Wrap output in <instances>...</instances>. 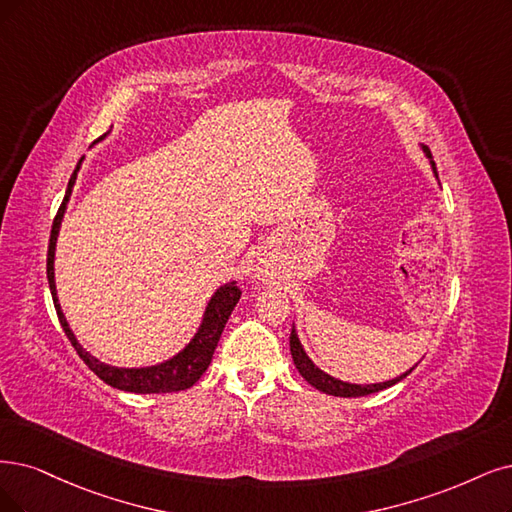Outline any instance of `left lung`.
<instances>
[{"label": "left lung", "mask_w": 512, "mask_h": 512, "mask_svg": "<svg viewBox=\"0 0 512 512\" xmlns=\"http://www.w3.org/2000/svg\"><path fill=\"white\" fill-rule=\"evenodd\" d=\"M424 151L428 154V158H432L428 149H424ZM430 164H432L434 175H437V179H439L437 164H434L432 160H430ZM289 344H291L293 363H295L297 371L301 373V377H304V380H306L308 384H312V386H314L316 390H320V392H327V394H333V396H346V399H350V396H367V394H373V392H380V390H384V388H390V386H394L396 382H401L403 377H407V375L413 371V367H411V369L405 371L403 375L394 377V380H388V382H384V384H367V386L348 384V382H342V380H335V377L327 375L325 371H320V369L310 361L308 354L304 352V348H301V344H299V337H297L295 329H291Z\"/></svg>", "instance_id": "left-lung-1"}]
</instances>
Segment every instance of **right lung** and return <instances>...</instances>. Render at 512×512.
I'll return each mask as SVG.
<instances>
[{
  "instance_id": "obj_1",
  "label": "right lung",
  "mask_w": 512,
  "mask_h": 512,
  "mask_svg": "<svg viewBox=\"0 0 512 512\" xmlns=\"http://www.w3.org/2000/svg\"><path fill=\"white\" fill-rule=\"evenodd\" d=\"M82 162V160H80ZM80 162L75 166L73 175L69 179L67 192L63 198V204L59 206V213H56L54 221H52V232H50V244H48V259H46V274H48V285H50V293H52V301L56 308V316L61 320V327L65 331V335L69 337L71 346L75 348V352L80 354L82 361L88 365L90 371L97 373L101 380L113 388L118 390H126V392H137V394H154V392H179L185 388H192L200 375L208 369L213 361V352L219 344V337L223 333V327L230 318L232 310L236 308L238 299H240V289L236 287V282H227V285L219 287L217 293L211 297L202 318V325L198 329V333L194 335L192 342H189L177 356L170 358V361H164L160 365L154 367H141V369H122V367H111L105 365L97 358L90 356L75 339L73 331L69 329L65 314L61 310L59 297H56V285H54V249H56V236H59L61 230V221L65 215V208L71 196V189L75 183V177H78L80 170Z\"/></svg>"
}]
</instances>
